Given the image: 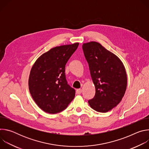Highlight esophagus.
Here are the masks:
<instances>
[{"instance_id":"34e87169","label":"esophagus","mask_w":149,"mask_h":149,"mask_svg":"<svg viewBox=\"0 0 149 149\" xmlns=\"http://www.w3.org/2000/svg\"><path fill=\"white\" fill-rule=\"evenodd\" d=\"M82 93V90L81 89H77L76 91V94H80Z\"/></svg>"}]
</instances>
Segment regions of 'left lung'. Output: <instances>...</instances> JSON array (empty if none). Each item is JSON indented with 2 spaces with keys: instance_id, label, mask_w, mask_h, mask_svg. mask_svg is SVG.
<instances>
[{
  "instance_id": "1",
  "label": "left lung",
  "mask_w": 149,
  "mask_h": 149,
  "mask_svg": "<svg viewBox=\"0 0 149 149\" xmlns=\"http://www.w3.org/2000/svg\"><path fill=\"white\" fill-rule=\"evenodd\" d=\"M82 49L95 88V96L88 103L98 112H108L125 94L127 79L124 66L116 55L97 42L83 44Z\"/></svg>"
}]
</instances>
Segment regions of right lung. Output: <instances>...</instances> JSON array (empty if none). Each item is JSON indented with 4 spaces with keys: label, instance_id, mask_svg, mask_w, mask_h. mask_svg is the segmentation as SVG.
<instances>
[{
    "label": "right lung",
    "instance_id": "add662e5",
    "mask_svg": "<svg viewBox=\"0 0 149 149\" xmlns=\"http://www.w3.org/2000/svg\"><path fill=\"white\" fill-rule=\"evenodd\" d=\"M79 43L56 47L36 61L29 77L30 93L38 107L46 113L56 114L65 110L75 97L65 74L67 62Z\"/></svg>",
    "mask_w": 149,
    "mask_h": 149
}]
</instances>
